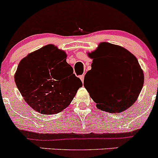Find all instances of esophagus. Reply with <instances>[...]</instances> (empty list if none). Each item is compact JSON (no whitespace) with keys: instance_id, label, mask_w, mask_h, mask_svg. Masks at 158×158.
<instances>
[{"instance_id":"34e87169","label":"esophagus","mask_w":158,"mask_h":158,"mask_svg":"<svg viewBox=\"0 0 158 158\" xmlns=\"http://www.w3.org/2000/svg\"><path fill=\"white\" fill-rule=\"evenodd\" d=\"M79 78H80V79L82 80V82H84V76H83V75H82V76H79Z\"/></svg>"}]
</instances>
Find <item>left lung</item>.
Masks as SVG:
<instances>
[{
  "mask_svg": "<svg viewBox=\"0 0 158 158\" xmlns=\"http://www.w3.org/2000/svg\"><path fill=\"white\" fill-rule=\"evenodd\" d=\"M88 56L92 59V63L85 79L95 71L105 72L107 77V83L100 93L86 88L97 107L111 113H119L131 106L138 98L144 80L136 57L120 46L105 42Z\"/></svg>",
  "mask_w": 158,
  "mask_h": 158,
  "instance_id": "8db88e82",
  "label": "left lung"
}]
</instances>
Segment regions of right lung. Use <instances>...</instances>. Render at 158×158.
Listing matches in <instances>:
<instances>
[{
	"instance_id": "obj_1",
	"label": "right lung",
	"mask_w": 158,
	"mask_h": 158,
	"mask_svg": "<svg viewBox=\"0 0 158 158\" xmlns=\"http://www.w3.org/2000/svg\"><path fill=\"white\" fill-rule=\"evenodd\" d=\"M66 53L52 44L21 60L14 76L26 102L35 111L53 114L67 108L82 85L66 63Z\"/></svg>"
}]
</instances>
